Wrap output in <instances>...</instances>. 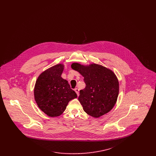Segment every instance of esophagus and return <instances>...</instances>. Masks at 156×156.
Masks as SVG:
<instances>
[{
	"label": "esophagus",
	"mask_w": 156,
	"mask_h": 156,
	"mask_svg": "<svg viewBox=\"0 0 156 156\" xmlns=\"http://www.w3.org/2000/svg\"><path fill=\"white\" fill-rule=\"evenodd\" d=\"M74 90L75 92L76 93L77 95L78 96V95H79V89H78V88H75Z\"/></svg>",
	"instance_id": "esophagus-1"
}]
</instances>
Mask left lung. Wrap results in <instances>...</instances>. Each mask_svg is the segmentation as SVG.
Segmentation results:
<instances>
[{"label":"left lung","mask_w":156,"mask_h":156,"mask_svg":"<svg viewBox=\"0 0 156 156\" xmlns=\"http://www.w3.org/2000/svg\"><path fill=\"white\" fill-rule=\"evenodd\" d=\"M71 68L84 77L85 88L80 90L78 100L83 111L99 118L113 108L119 94V82L111 70L101 65L89 66L73 63Z\"/></svg>","instance_id":"left-lung-1"}]
</instances>
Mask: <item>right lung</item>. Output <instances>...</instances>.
Listing matches in <instances>:
<instances>
[{"instance_id": "right-lung-1", "label": "right lung", "mask_w": 156, "mask_h": 156, "mask_svg": "<svg viewBox=\"0 0 156 156\" xmlns=\"http://www.w3.org/2000/svg\"><path fill=\"white\" fill-rule=\"evenodd\" d=\"M64 66L58 64L40 75L36 82L34 94L39 108L50 117L61 115L68 102L77 97L67 80L61 76Z\"/></svg>"}]
</instances>
